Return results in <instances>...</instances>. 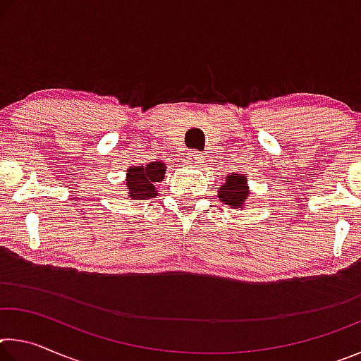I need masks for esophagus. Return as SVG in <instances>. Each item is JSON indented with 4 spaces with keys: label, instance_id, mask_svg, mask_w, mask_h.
<instances>
[{
    "label": "esophagus",
    "instance_id": "esophagus-1",
    "mask_svg": "<svg viewBox=\"0 0 361 361\" xmlns=\"http://www.w3.org/2000/svg\"><path fill=\"white\" fill-rule=\"evenodd\" d=\"M188 159H189V162H191L194 167H202L204 166V156L200 154V152H197V151L189 152Z\"/></svg>",
    "mask_w": 361,
    "mask_h": 361
}]
</instances>
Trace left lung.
I'll list each match as a JSON object with an SVG mask.
<instances>
[{
	"mask_svg": "<svg viewBox=\"0 0 361 361\" xmlns=\"http://www.w3.org/2000/svg\"><path fill=\"white\" fill-rule=\"evenodd\" d=\"M248 178L242 173H231L224 178V183L218 188V199L229 209H247V199L250 195Z\"/></svg>",
	"mask_w": 361,
	"mask_h": 361,
	"instance_id": "obj_1",
	"label": "left lung"
}]
</instances>
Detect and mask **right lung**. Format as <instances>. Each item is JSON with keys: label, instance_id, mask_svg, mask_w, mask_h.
Returning a JSON list of instances; mask_svg holds the SVG:
<instances>
[{"label": "right lung", "instance_id": "right-lung-1", "mask_svg": "<svg viewBox=\"0 0 361 361\" xmlns=\"http://www.w3.org/2000/svg\"><path fill=\"white\" fill-rule=\"evenodd\" d=\"M167 166L162 161H154L143 166H132L126 173V191L130 200H146L156 197V183H161Z\"/></svg>", "mask_w": 361, "mask_h": 361}]
</instances>
